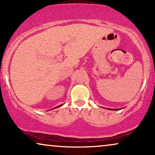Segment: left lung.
Segmentation results:
<instances>
[{"instance_id": "8db88e82", "label": "left lung", "mask_w": 155, "mask_h": 155, "mask_svg": "<svg viewBox=\"0 0 155 155\" xmlns=\"http://www.w3.org/2000/svg\"><path fill=\"white\" fill-rule=\"evenodd\" d=\"M109 109H110V108H109ZM114 110H115V109H114Z\"/></svg>"}]
</instances>
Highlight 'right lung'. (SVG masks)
<instances>
[{
    "instance_id": "right-lung-1",
    "label": "right lung",
    "mask_w": 155,
    "mask_h": 155,
    "mask_svg": "<svg viewBox=\"0 0 155 155\" xmlns=\"http://www.w3.org/2000/svg\"><path fill=\"white\" fill-rule=\"evenodd\" d=\"M59 106H57V107H59ZM55 108H57V107H55Z\"/></svg>"
}]
</instances>
